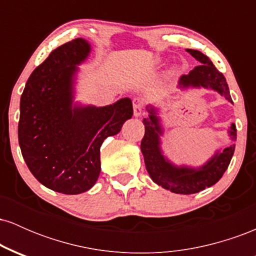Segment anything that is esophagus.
Listing matches in <instances>:
<instances>
[{
  "instance_id": "1",
  "label": "esophagus",
  "mask_w": 256,
  "mask_h": 256,
  "mask_svg": "<svg viewBox=\"0 0 256 256\" xmlns=\"http://www.w3.org/2000/svg\"><path fill=\"white\" fill-rule=\"evenodd\" d=\"M144 110V101L140 98L134 100V114L136 116H140Z\"/></svg>"
}]
</instances>
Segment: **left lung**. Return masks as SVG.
I'll return each mask as SVG.
<instances>
[{"instance_id":"obj_1","label":"left lung","mask_w":256,"mask_h":256,"mask_svg":"<svg viewBox=\"0 0 256 256\" xmlns=\"http://www.w3.org/2000/svg\"><path fill=\"white\" fill-rule=\"evenodd\" d=\"M186 52L201 64L190 71L189 74L182 76L179 79V88L185 89L189 86H204L206 89L216 90L232 104L230 90L224 74L219 72L212 61L201 52L194 49H186ZM146 110L149 112V118L143 119L146 132L140 142V150L144 156L146 171L155 183L174 194L189 195L212 186L222 177L230 165L234 144L216 152L206 165L200 168L186 166L177 167L172 165L161 152L160 134H162V128L158 122L156 110L154 107H146ZM236 126L231 124L228 134L232 140H236Z\"/></svg>"}]
</instances>
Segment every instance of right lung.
<instances>
[{
    "label": "right lung",
    "mask_w": 256,
    "mask_h": 256,
    "mask_svg": "<svg viewBox=\"0 0 256 256\" xmlns=\"http://www.w3.org/2000/svg\"><path fill=\"white\" fill-rule=\"evenodd\" d=\"M89 52L83 38L60 46L31 73L20 98L18 138L26 165L44 186L67 195L94 186L101 144L134 114L128 98L106 107H72L76 64Z\"/></svg>",
    "instance_id": "1"
}]
</instances>
